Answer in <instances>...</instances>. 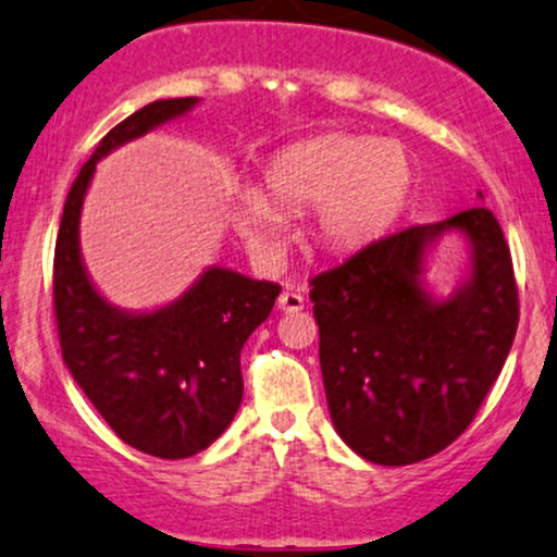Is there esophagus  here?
Returning a JSON list of instances; mask_svg holds the SVG:
<instances>
[{
  "mask_svg": "<svg viewBox=\"0 0 557 557\" xmlns=\"http://www.w3.org/2000/svg\"><path fill=\"white\" fill-rule=\"evenodd\" d=\"M277 306L283 313H298L306 308V298H302L300 290H285L283 295L277 298Z\"/></svg>",
  "mask_w": 557,
  "mask_h": 557,
  "instance_id": "obj_1",
  "label": "esophagus"
}]
</instances>
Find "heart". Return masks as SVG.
I'll use <instances>...</instances> for the list:
<instances>
[{"label":"heart","mask_w":557,"mask_h":557,"mask_svg":"<svg viewBox=\"0 0 557 557\" xmlns=\"http://www.w3.org/2000/svg\"><path fill=\"white\" fill-rule=\"evenodd\" d=\"M413 185L408 153L393 140L326 133L287 146L262 172V195L234 197V223L249 249L277 259L285 226L277 208L315 206V234L329 249L357 251L377 242L404 213Z\"/></svg>","instance_id":"b5f03b06"}]
</instances>
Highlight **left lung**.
Returning <instances> with one entry per match:
<instances>
[{"instance_id":"1","label":"left lung","mask_w":557,"mask_h":557,"mask_svg":"<svg viewBox=\"0 0 557 557\" xmlns=\"http://www.w3.org/2000/svg\"><path fill=\"white\" fill-rule=\"evenodd\" d=\"M445 233L466 237L471 259L461 285L436 299L425 255ZM311 300L331 421L377 466L426 460L466 432L519 321L509 246L483 206L372 242L315 274Z\"/></svg>"}]
</instances>
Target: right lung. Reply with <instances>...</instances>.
<instances>
[{"instance_id":"right-lung-1","label":"right lung","mask_w":557,"mask_h":557,"mask_svg":"<svg viewBox=\"0 0 557 557\" xmlns=\"http://www.w3.org/2000/svg\"><path fill=\"white\" fill-rule=\"evenodd\" d=\"M197 97L157 100L100 140L63 206L53 262L61 355L76 385L125 445L182 460L213 445L244 396L242 347L272 313L280 285L208 267L157 311L112 306L89 280L79 218L97 161L159 125L185 117Z\"/></svg>"}]
</instances>
